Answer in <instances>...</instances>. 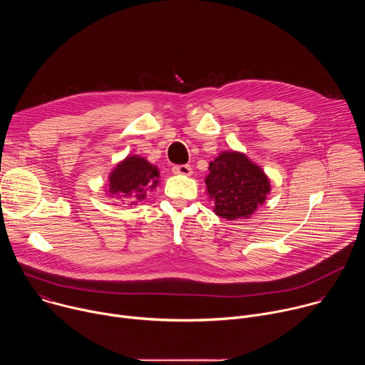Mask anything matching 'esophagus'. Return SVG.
Returning <instances> with one entry per match:
<instances>
[{
  "instance_id": "34e87169",
  "label": "esophagus",
  "mask_w": 365,
  "mask_h": 365,
  "mask_svg": "<svg viewBox=\"0 0 365 365\" xmlns=\"http://www.w3.org/2000/svg\"><path fill=\"white\" fill-rule=\"evenodd\" d=\"M173 173L175 175H182V176H190L192 175V168L189 165H180V166H173Z\"/></svg>"
}]
</instances>
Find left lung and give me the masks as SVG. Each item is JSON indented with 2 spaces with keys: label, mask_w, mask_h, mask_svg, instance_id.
Listing matches in <instances>:
<instances>
[{
  "label": "left lung",
  "mask_w": 365,
  "mask_h": 365,
  "mask_svg": "<svg viewBox=\"0 0 365 365\" xmlns=\"http://www.w3.org/2000/svg\"><path fill=\"white\" fill-rule=\"evenodd\" d=\"M207 169L206 193L214 212L228 221L248 220L272 190L269 176L245 153L221 151Z\"/></svg>",
  "instance_id": "8db88e82"
}]
</instances>
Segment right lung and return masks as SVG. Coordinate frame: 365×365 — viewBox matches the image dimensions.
Segmentation results:
<instances>
[{"label":"right lung","mask_w":365,"mask_h":365,"mask_svg":"<svg viewBox=\"0 0 365 365\" xmlns=\"http://www.w3.org/2000/svg\"><path fill=\"white\" fill-rule=\"evenodd\" d=\"M159 178L158 166L138 154H128L110 172L106 192L110 197H117L133 206L141 202L147 192H153L159 186Z\"/></svg>","instance_id":"1"}]
</instances>
